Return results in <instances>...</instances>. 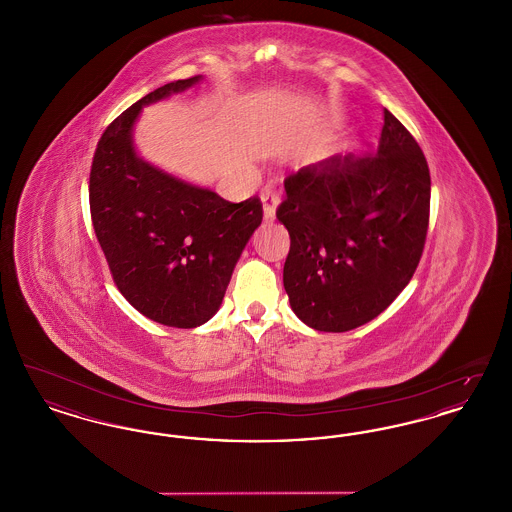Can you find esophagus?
<instances>
[{"mask_svg": "<svg viewBox=\"0 0 512 512\" xmlns=\"http://www.w3.org/2000/svg\"><path fill=\"white\" fill-rule=\"evenodd\" d=\"M261 201H263V211H265V219H274L276 215V207L280 201V194L274 186H265L261 190Z\"/></svg>", "mask_w": 512, "mask_h": 512, "instance_id": "34e87169", "label": "esophagus"}]
</instances>
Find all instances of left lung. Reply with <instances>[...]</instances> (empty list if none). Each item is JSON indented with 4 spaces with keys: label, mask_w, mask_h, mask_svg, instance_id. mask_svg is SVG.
Here are the masks:
<instances>
[{
    "label": "left lung",
    "mask_w": 512,
    "mask_h": 512,
    "mask_svg": "<svg viewBox=\"0 0 512 512\" xmlns=\"http://www.w3.org/2000/svg\"><path fill=\"white\" fill-rule=\"evenodd\" d=\"M284 188L276 217L290 232L293 313L347 332L386 311L413 278L430 222V169L413 134L384 109L376 151L328 157Z\"/></svg>",
    "instance_id": "left-lung-1"
}]
</instances>
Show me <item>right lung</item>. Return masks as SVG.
<instances>
[{"instance_id":"add662e5","label":"right lung","mask_w":512,"mask_h":512,"mask_svg":"<svg viewBox=\"0 0 512 512\" xmlns=\"http://www.w3.org/2000/svg\"><path fill=\"white\" fill-rule=\"evenodd\" d=\"M201 76L169 82L111 122L90 171V213L113 282L147 318L195 328L219 311L247 240L263 220L261 199L230 203L142 161L132 126L142 107Z\"/></svg>"}]
</instances>
